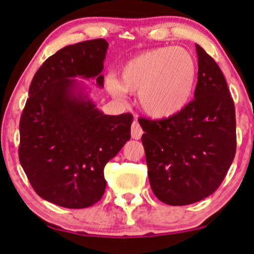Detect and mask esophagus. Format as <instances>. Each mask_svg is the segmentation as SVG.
Here are the masks:
<instances>
[{"mask_svg":"<svg viewBox=\"0 0 254 254\" xmlns=\"http://www.w3.org/2000/svg\"><path fill=\"white\" fill-rule=\"evenodd\" d=\"M142 134H143V130H142L140 124L137 123V120L134 121L131 124V137L135 138V140H138V138H141Z\"/></svg>","mask_w":254,"mask_h":254,"instance_id":"1","label":"esophagus"}]
</instances>
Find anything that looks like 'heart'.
<instances>
[{"label": "heart", "mask_w": 254, "mask_h": 254, "mask_svg": "<svg viewBox=\"0 0 254 254\" xmlns=\"http://www.w3.org/2000/svg\"><path fill=\"white\" fill-rule=\"evenodd\" d=\"M197 77V64L183 47H158L138 54L110 76L106 88L111 95L124 97L125 91L138 92V104L154 118L178 113L189 103Z\"/></svg>", "instance_id": "obj_1"}]
</instances>
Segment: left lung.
I'll use <instances>...</instances> for the list:
<instances>
[{
    "label": "left lung",
    "instance_id": "obj_1",
    "mask_svg": "<svg viewBox=\"0 0 254 254\" xmlns=\"http://www.w3.org/2000/svg\"><path fill=\"white\" fill-rule=\"evenodd\" d=\"M194 99L159 120L141 118L148 177L158 200L185 206L209 196L236 155L234 99L220 67L199 45Z\"/></svg>",
    "mask_w": 254,
    "mask_h": 254
}]
</instances>
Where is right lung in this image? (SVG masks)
<instances>
[{"mask_svg":"<svg viewBox=\"0 0 254 254\" xmlns=\"http://www.w3.org/2000/svg\"><path fill=\"white\" fill-rule=\"evenodd\" d=\"M106 40L69 45L38 69L19 121L20 165L34 192L60 207L86 208L102 199L104 168L130 138L133 116H106L71 92V77L104 84Z\"/></svg>","mask_w":254,"mask_h":254,"instance_id":"right-lung-1","label":"right lung"}]
</instances>
